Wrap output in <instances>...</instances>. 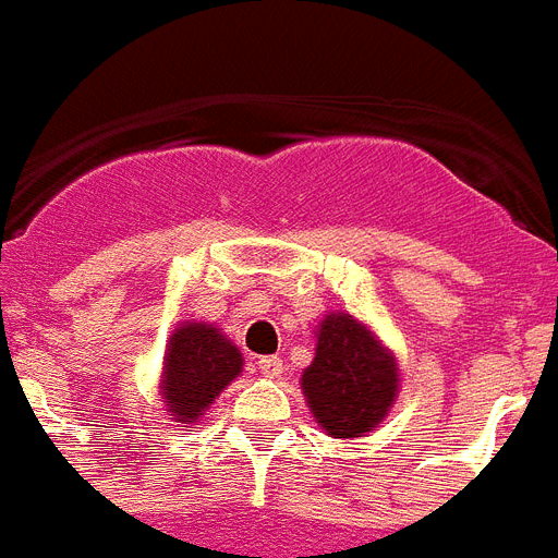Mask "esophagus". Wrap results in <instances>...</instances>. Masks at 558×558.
<instances>
[{"mask_svg":"<svg viewBox=\"0 0 558 558\" xmlns=\"http://www.w3.org/2000/svg\"><path fill=\"white\" fill-rule=\"evenodd\" d=\"M256 365H258V374H262V377H267V380H276V377H282V372H284V365H282V360H279V356H262Z\"/></svg>","mask_w":558,"mask_h":558,"instance_id":"1","label":"esophagus"}]
</instances>
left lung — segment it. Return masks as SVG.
<instances>
[{
  "mask_svg": "<svg viewBox=\"0 0 558 558\" xmlns=\"http://www.w3.org/2000/svg\"><path fill=\"white\" fill-rule=\"evenodd\" d=\"M314 337L316 354L300 377L307 409L328 438H365L398 400V356L349 311L325 314Z\"/></svg>",
  "mask_w": 558,
  "mask_h": 558,
  "instance_id": "8db88e82",
  "label": "left lung"
}]
</instances>
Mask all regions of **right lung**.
Instances as JSON below:
<instances>
[{
  "instance_id": "obj_1",
  "label": "right lung",
  "mask_w": 558,
  "mask_h": 558,
  "mask_svg": "<svg viewBox=\"0 0 558 558\" xmlns=\"http://www.w3.org/2000/svg\"><path fill=\"white\" fill-rule=\"evenodd\" d=\"M244 356L213 323L186 319L169 333L160 368V403L172 421L198 426L213 400L242 374Z\"/></svg>"
}]
</instances>
